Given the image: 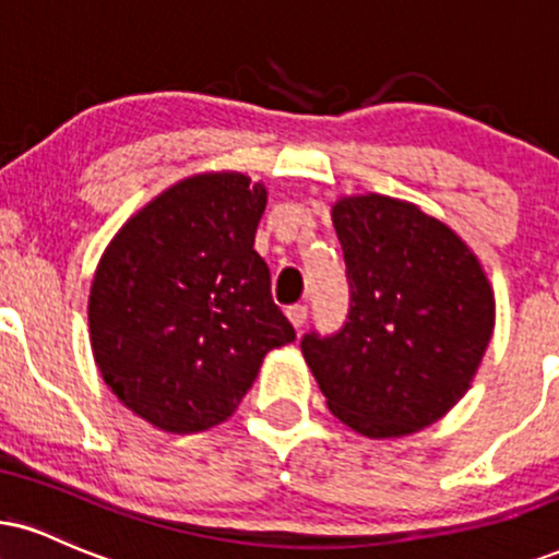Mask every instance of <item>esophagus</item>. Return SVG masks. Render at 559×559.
Here are the masks:
<instances>
[{
  "mask_svg": "<svg viewBox=\"0 0 559 559\" xmlns=\"http://www.w3.org/2000/svg\"><path fill=\"white\" fill-rule=\"evenodd\" d=\"M286 318L292 320V325L299 331V328L305 325V320H307V307L305 305H292L286 309Z\"/></svg>",
  "mask_w": 559,
  "mask_h": 559,
  "instance_id": "1",
  "label": "esophagus"
}]
</instances>
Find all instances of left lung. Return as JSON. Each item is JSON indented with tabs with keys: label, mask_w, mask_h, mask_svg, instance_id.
Masks as SVG:
<instances>
[{
	"label": "left lung",
	"mask_w": 559,
	"mask_h": 559,
	"mask_svg": "<svg viewBox=\"0 0 559 559\" xmlns=\"http://www.w3.org/2000/svg\"><path fill=\"white\" fill-rule=\"evenodd\" d=\"M352 307L331 338L301 354L328 408L369 440L419 432L472 388L495 331V292L448 224L388 194L333 203Z\"/></svg>",
	"instance_id": "1"
}]
</instances>
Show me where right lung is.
<instances>
[{
	"instance_id": "obj_1",
	"label": "right lung",
	"mask_w": 559,
	"mask_h": 559,
	"mask_svg": "<svg viewBox=\"0 0 559 559\" xmlns=\"http://www.w3.org/2000/svg\"><path fill=\"white\" fill-rule=\"evenodd\" d=\"M265 205V185L247 174H194L130 215L100 254L93 359L111 393L164 432L226 421L265 354L297 338L254 252Z\"/></svg>"
}]
</instances>
